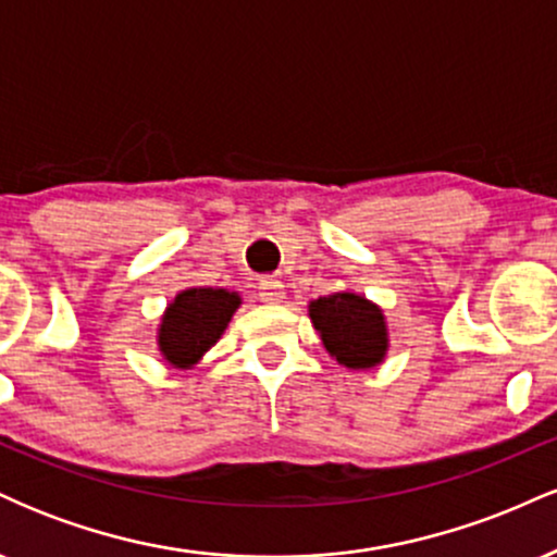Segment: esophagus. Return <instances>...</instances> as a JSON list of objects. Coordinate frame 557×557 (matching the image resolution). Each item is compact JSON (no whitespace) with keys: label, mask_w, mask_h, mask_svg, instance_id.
I'll return each instance as SVG.
<instances>
[{"label":"esophagus","mask_w":557,"mask_h":557,"mask_svg":"<svg viewBox=\"0 0 557 557\" xmlns=\"http://www.w3.org/2000/svg\"><path fill=\"white\" fill-rule=\"evenodd\" d=\"M259 298L264 300V304H280V300L285 298L283 283H280L277 277H261L259 280Z\"/></svg>","instance_id":"34e87169"}]
</instances>
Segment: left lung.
<instances>
[{
  "mask_svg": "<svg viewBox=\"0 0 557 557\" xmlns=\"http://www.w3.org/2000/svg\"><path fill=\"white\" fill-rule=\"evenodd\" d=\"M309 317L324 348L348 369H372L385 361L387 324L382 309L359 293H332L309 304Z\"/></svg>",
  "mask_w": 557,
  "mask_h": 557,
  "instance_id": "8db88e82",
  "label": "left lung"
}]
</instances>
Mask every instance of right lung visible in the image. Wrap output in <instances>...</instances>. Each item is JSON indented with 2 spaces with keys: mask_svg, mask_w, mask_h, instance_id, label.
<instances>
[{
  "mask_svg": "<svg viewBox=\"0 0 557 557\" xmlns=\"http://www.w3.org/2000/svg\"><path fill=\"white\" fill-rule=\"evenodd\" d=\"M240 306L238 293L225 287H188L181 290L159 324V350L175 369H190L201 361Z\"/></svg>",
  "mask_w": 557,
  "mask_h": 557,
  "instance_id": "right-lung-1",
  "label": "right lung"
}]
</instances>
